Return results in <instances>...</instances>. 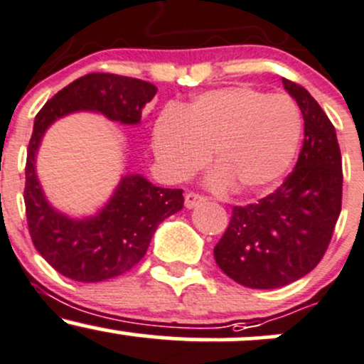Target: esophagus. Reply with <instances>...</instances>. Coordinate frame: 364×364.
<instances>
[{
    "label": "esophagus",
    "mask_w": 364,
    "mask_h": 364,
    "mask_svg": "<svg viewBox=\"0 0 364 364\" xmlns=\"http://www.w3.org/2000/svg\"><path fill=\"white\" fill-rule=\"evenodd\" d=\"M205 196L200 195V193H195V191H190V193L185 195V205L186 208H193L196 205H200V203L205 202Z\"/></svg>",
    "instance_id": "obj_1"
}]
</instances>
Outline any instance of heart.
Masks as SVG:
<instances>
[{
  "mask_svg": "<svg viewBox=\"0 0 364 364\" xmlns=\"http://www.w3.org/2000/svg\"><path fill=\"white\" fill-rule=\"evenodd\" d=\"M303 118L289 95L253 87L202 92L181 109H166L154 124V150L174 181H186L210 162L212 185L258 193L279 181L294 161Z\"/></svg>",
  "mask_w": 364,
  "mask_h": 364,
  "instance_id": "1",
  "label": "heart"
}]
</instances>
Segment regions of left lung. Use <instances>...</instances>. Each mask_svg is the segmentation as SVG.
<instances>
[{"label": "left lung", "instance_id": "left-lung-1", "mask_svg": "<svg viewBox=\"0 0 364 364\" xmlns=\"http://www.w3.org/2000/svg\"><path fill=\"white\" fill-rule=\"evenodd\" d=\"M304 119L292 173L274 193L232 208L214 248L217 265L252 289H275L311 272L327 252L342 205V157L336 128L310 92L282 78Z\"/></svg>", "mask_w": 364, "mask_h": 364}]
</instances>
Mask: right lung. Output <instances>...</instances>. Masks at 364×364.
I'll use <instances>...</instances> for the list:
<instances>
[{
	"label": "right lung",
	"mask_w": 364,
	"mask_h": 364,
	"mask_svg": "<svg viewBox=\"0 0 364 364\" xmlns=\"http://www.w3.org/2000/svg\"><path fill=\"white\" fill-rule=\"evenodd\" d=\"M157 87L139 78L89 73L66 85L37 112L25 164V214L36 250L54 270L78 282H101L135 267L166 217L183 208V190L159 188L140 174L121 178L106 207L70 219L46 200L36 156L46 129L70 112L95 111L123 124H139Z\"/></svg>",
	"instance_id": "1"
}]
</instances>
